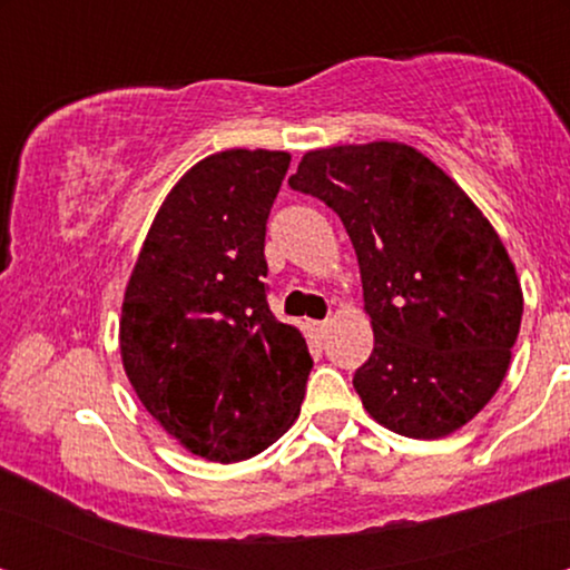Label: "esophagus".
<instances>
[{"label": "esophagus", "instance_id": "esophagus-1", "mask_svg": "<svg viewBox=\"0 0 570 570\" xmlns=\"http://www.w3.org/2000/svg\"><path fill=\"white\" fill-rule=\"evenodd\" d=\"M308 330L318 334V337H324V332L330 330V318H324V322H308Z\"/></svg>", "mask_w": 570, "mask_h": 570}]
</instances>
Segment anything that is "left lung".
I'll list each match as a JSON object with an SVG mask.
<instances>
[{
  "label": "left lung",
  "mask_w": 570,
  "mask_h": 570,
  "mask_svg": "<svg viewBox=\"0 0 570 570\" xmlns=\"http://www.w3.org/2000/svg\"><path fill=\"white\" fill-rule=\"evenodd\" d=\"M287 184L334 209L353 240L373 324L353 376L365 410L410 439L470 423L509 371L524 311L493 225L400 142L306 153Z\"/></svg>",
  "instance_id": "obj_1"
}]
</instances>
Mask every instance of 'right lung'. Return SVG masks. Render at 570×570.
<instances>
[{
  "mask_svg": "<svg viewBox=\"0 0 570 570\" xmlns=\"http://www.w3.org/2000/svg\"><path fill=\"white\" fill-rule=\"evenodd\" d=\"M287 153L225 150L163 202L121 308V361L145 410L209 462H240L283 435L314 368L267 293L269 209Z\"/></svg>",
  "mask_w": 570,
  "mask_h": 570,
  "instance_id": "1",
  "label": "right lung"
}]
</instances>
